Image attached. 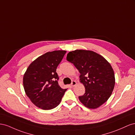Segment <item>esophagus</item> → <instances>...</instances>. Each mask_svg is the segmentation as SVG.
I'll use <instances>...</instances> for the list:
<instances>
[{"label": "esophagus", "instance_id": "obj_1", "mask_svg": "<svg viewBox=\"0 0 135 135\" xmlns=\"http://www.w3.org/2000/svg\"><path fill=\"white\" fill-rule=\"evenodd\" d=\"M76 84H76V82L75 81H72V83H71V85H72V86H75Z\"/></svg>", "mask_w": 135, "mask_h": 135}]
</instances>
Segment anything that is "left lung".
I'll return each mask as SVG.
<instances>
[{
  "label": "left lung",
  "mask_w": 135,
  "mask_h": 135,
  "mask_svg": "<svg viewBox=\"0 0 135 135\" xmlns=\"http://www.w3.org/2000/svg\"><path fill=\"white\" fill-rule=\"evenodd\" d=\"M67 60L79 70L80 81L85 88V93L79 97L80 101L91 109L106 102L115 83L114 70L107 60L97 52L85 50L69 52Z\"/></svg>",
  "instance_id": "left-lung-1"
}]
</instances>
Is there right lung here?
<instances>
[{
    "label": "right lung",
    "mask_w": 135,
    "mask_h": 135,
    "mask_svg": "<svg viewBox=\"0 0 135 135\" xmlns=\"http://www.w3.org/2000/svg\"><path fill=\"white\" fill-rule=\"evenodd\" d=\"M66 53L64 50L47 52L30 64L23 77L26 95L37 107L51 110L59 105L67 89L58 84L57 65Z\"/></svg>",
    "instance_id": "1"
}]
</instances>
